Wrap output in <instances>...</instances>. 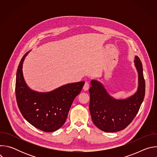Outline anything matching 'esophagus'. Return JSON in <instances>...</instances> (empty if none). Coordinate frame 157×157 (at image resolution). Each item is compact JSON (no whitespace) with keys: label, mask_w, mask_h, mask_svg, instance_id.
Here are the masks:
<instances>
[{"label":"esophagus","mask_w":157,"mask_h":157,"mask_svg":"<svg viewBox=\"0 0 157 157\" xmlns=\"http://www.w3.org/2000/svg\"><path fill=\"white\" fill-rule=\"evenodd\" d=\"M89 88V84L87 82H86L84 86H83V90L84 91H87Z\"/></svg>","instance_id":"obj_1"}]
</instances>
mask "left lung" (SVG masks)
I'll return each instance as SVG.
<instances>
[{
    "label": "left lung",
    "instance_id": "obj_1",
    "mask_svg": "<svg viewBox=\"0 0 157 157\" xmlns=\"http://www.w3.org/2000/svg\"><path fill=\"white\" fill-rule=\"evenodd\" d=\"M135 66L138 72L139 86L137 92L124 99H116L110 96L103 84L97 80H91L89 110L93 123L105 132H115L125 128L137 114L144 101L145 82L142 64L135 56Z\"/></svg>",
    "mask_w": 157,
    "mask_h": 157
}]
</instances>
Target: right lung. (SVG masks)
Masks as SVG:
<instances>
[{"label": "right lung", "instance_id": "right-lung-1", "mask_svg": "<svg viewBox=\"0 0 157 157\" xmlns=\"http://www.w3.org/2000/svg\"><path fill=\"white\" fill-rule=\"evenodd\" d=\"M29 53L22 57L17 71L15 95L18 107L23 117L36 128L46 132L56 131L64 124L84 81L67 84L47 93L32 90L27 85L22 71L23 63Z\"/></svg>", "mask_w": 157, "mask_h": 157}]
</instances>
